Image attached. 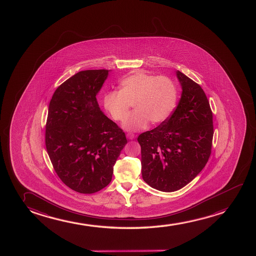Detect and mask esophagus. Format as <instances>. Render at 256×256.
I'll use <instances>...</instances> for the list:
<instances>
[{
	"label": "esophagus",
	"mask_w": 256,
	"mask_h": 256,
	"mask_svg": "<svg viewBox=\"0 0 256 256\" xmlns=\"http://www.w3.org/2000/svg\"><path fill=\"white\" fill-rule=\"evenodd\" d=\"M126 137L128 138L129 140H134L135 138V134H132V132H128V134H126Z\"/></svg>",
	"instance_id": "1"
}]
</instances>
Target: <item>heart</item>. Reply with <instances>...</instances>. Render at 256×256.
<instances>
[{"mask_svg":"<svg viewBox=\"0 0 256 256\" xmlns=\"http://www.w3.org/2000/svg\"><path fill=\"white\" fill-rule=\"evenodd\" d=\"M119 86L120 90L104 94V105L112 118L122 122L134 104L135 112L124 122L126 130H141L149 122L165 121L176 104L178 88L168 76L137 71L124 78Z\"/></svg>","mask_w":256,"mask_h":256,"instance_id":"obj_1","label":"heart"}]
</instances>
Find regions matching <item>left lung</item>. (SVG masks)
Here are the masks:
<instances>
[{
	"label": "left lung",
	"mask_w": 256,
	"mask_h": 256,
	"mask_svg": "<svg viewBox=\"0 0 256 256\" xmlns=\"http://www.w3.org/2000/svg\"><path fill=\"white\" fill-rule=\"evenodd\" d=\"M182 93L168 118L141 134L142 177L152 188L178 190L202 171L212 148L213 118L204 91L177 71Z\"/></svg>",
	"instance_id": "8db88e82"
}]
</instances>
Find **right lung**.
<instances>
[{
    "mask_svg": "<svg viewBox=\"0 0 256 256\" xmlns=\"http://www.w3.org/2000/svg\"><path fill=\"white\" fill-rule=\"evenodd\" d=\"M108 70H85L70 77L50 99L46 146L60 179L72 190L92 194L106 187L127 140L99 108L96 94Z\"/></svg>",
    "mask_w": 256,
    "mask_h": 256,
    "instance_id": "right-lung-1",
    "label": "right lung"
}]
</instances>
